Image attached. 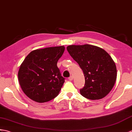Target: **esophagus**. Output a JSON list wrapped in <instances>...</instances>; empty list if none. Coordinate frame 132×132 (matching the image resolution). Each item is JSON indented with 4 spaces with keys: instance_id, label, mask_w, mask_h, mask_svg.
Wrapping results in <instances>:
<instances>
[{
    "instance_id": "esophagus-1",
    "label": "esophagus",
    "mask_w": 132,
    "mask_h": 132,
    "mask_svg": "<svg viewBox=\"0 0 132 132\" xmlns=\"http://www.w3.org/2000/svg\"><path fill=\"white\" fill-rule=\"evenodd\" d=\"M73 76H70V77L68 78V80H70V81H72V80H73Z\"/></svg>"
}]
</instances>
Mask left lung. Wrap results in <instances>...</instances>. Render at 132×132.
Masks as SVG:
<instances>
[{
  "mask_svg": "<svg viewBox=\"0 0 132 132\" xmlns=\"http://www.w3.org/2000/svg\"><path fill=\"white\" fill-rule=\"evenodd\" d=\"M67 49L84 73L85 84L80 89L81 94L91 100L106 96L117 77L115 63L110 55L103 49L87 44L68 46Z\"/></svg>",
  "mask_w": 132,
  "mask_h": 132,
  "instance_id": "obj_1",
  "label": "left lung"
}]
</instances>
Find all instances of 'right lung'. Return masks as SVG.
<instances>
[{
	"instance_id": "obj_1",
	"label": "right lung",
	"mask_w": 132,
	"mask_h": 132,
	"mask_svg": "<svg viewBox=\"0 0 132 132\" xmlns=\"http://www.w3.org/2000/svg\"><path fill=\"white\" fill-rule=\"evenodd\" d=\"M64 46L32 51L20 65L18 78L26 95L35 102L44 103L58 95L65 82L57 66Z\"/></svg>"
}]
</instances>
